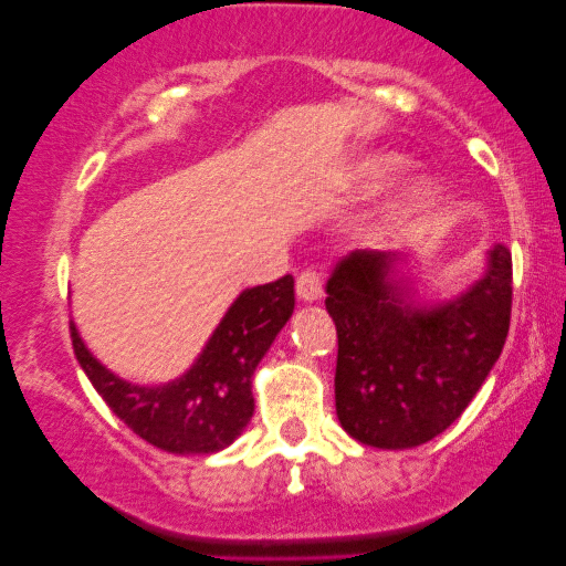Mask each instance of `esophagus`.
I'll return each mask as SVG.
<instances>
[{"label":"esophagus","mask_w":566,"mask_h":566,"mask_svg":"<svg viewBox=\"0 0 566 566\" xmlns=\"http://www.w3.org/2000/svg\"><path fill=\"white\" fill-rule=\"evenodd\" d=\"M296 293L301 301H306V304H312V301H319L322 298V273L314 268H306L304 273L296 277Z\"/></svg>","instance_id":"34e87169"}]
</instances>
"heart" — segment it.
I'll return each mask as SVG.
<instances>
[{"label": "heart", "instance_id": "obj_1", "mask_svg": "<svg viewBox=\"0 0 566 566\" xmlns=\"http://www.w3.org/2000/svg\"><path fill=\"white\" fill-rule=\"evenodd\" d=\"M407 167H409V159L405 157V154L374 151V154H366V157H360L358 161H355L350 169V180L355 188L368 192V190L381 188V185H386V182H391L394 177L405 172ZM424 192H428V182L424 180L409 182V188L391 203L394 219H399V216L412 211V208L424 198Z\"/></svg>", "mask_w": 566, "mask_h": 566}]
</instances>
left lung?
Instances as JSON below:
<instances>
[{"mask_svg": "<svg viewBox=\"0 0 566 566\" xmlns=\"http://www.w3.org/2000/svg\"><path fill=\"white\" fill-rule=\"evenodd\" d=\"M405 254L353 252L332 270L327 312L337 327L335 405L347 436L374 448L422 446L459 420L497 363L510 329L513 258L451 301L420 304Z\"/></svg>", "mask_w": 566, "mask_h": 566, "instance_id": "8db88e82", "label": "left lung"}]
</instances>
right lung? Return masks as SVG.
Segmentation results:
<instances>
[{"instance_id":"obj_1","label":"right lung","mask_w":566,"mask_h":566,"mask_svg":"<svg viewBox=\"0 0 566 566\" xmlns=\"http://www.w3.org/2000/svg\"><path fill=\"white\" fill-rule=\"evenodd\" d=\"M296 306L293 277L237 296L196 363L180 378L142 386L105 368L72 322L76 360L105 405L138 438L167 453H216L234 443L254 412L252 376Z\"/></svg>"}]
</instances>
